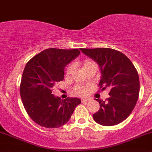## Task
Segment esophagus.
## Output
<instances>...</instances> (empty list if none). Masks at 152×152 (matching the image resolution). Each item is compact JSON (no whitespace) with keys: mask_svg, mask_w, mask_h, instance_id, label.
Masks as SVG:
<instances>
[{"mask_svg":"<svg viewBox=\"0 0 152 152\" xmlns=\"http://www.w3.org/2000/svg\"><path fill=\"white\" fill-rule=\"evenodd\" d=\"M90 100V99H82V102H89Z\"/></svg>","mask_w":152,"mask_h":152,"instance_id":"obj_1","label":"esophagus"}]
</instances>
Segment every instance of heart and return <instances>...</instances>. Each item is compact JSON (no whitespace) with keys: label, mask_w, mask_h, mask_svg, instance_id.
<instances>
[{"label":"heart","mask_w":152,"mask_h":152,"mask_svg":"<svg viewBox=\"0 0 152 152\" xmlns=\"http://www.w3.org/2000/svg\"><path fill=\"white\" fill-rule=\"evenodd\" d=\"M92 64H95V63H94V62H91V61H90V60H85V62H84V63H83V68H85V67L89 66V65H92ZM72 70H73V65H69V66L67 67V69H66V74L67 75L70 74V73L72 72ZM75 91H76V93H77V94L83 95L84 93H85V90H84L82 87H76V89H75Z\"/></svg>","instance_id":"heart-1"}]
</instances>
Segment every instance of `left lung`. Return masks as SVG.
<instances>
[{"label":"left lung","instance_id":"1","mask_svg":"<svg viewBox=\"0 0 152 152\" xmlns=\"http://www.w3.org/2000/svg\"><path fill=\"white\" fill-rule=\"evenodd\" d=\"M81 50L100 67L102 90L110 89L109 99H96L100 109L93 114V119L103 126L120 124L131 114L138 99L140 81L137 70L130 59L118 50L107 48Z\"/></svg>","mask_w":152,"mask_h":152}]
</instances>
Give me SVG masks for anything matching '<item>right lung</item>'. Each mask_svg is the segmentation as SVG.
Instances as JSON below:
<instances>
[{"label":"right lung","mask_w":152,"mask_h":152,"mask_svg":"<svg viewBox=\"0 0 152 152\" xmlns=\"http://www.w3.org/2000/svg\"><path fill=\"white\" fill-rule=\"evenodd\" d=\"M79 53V49H45L26 65L20 93L25 110L38 125L46 128L65 125L82 102L79 98L62 100L52 94L54 85L64 79L65 67Z\"/></svg>","instance_id":"right-lung-1"}]
</instances>
